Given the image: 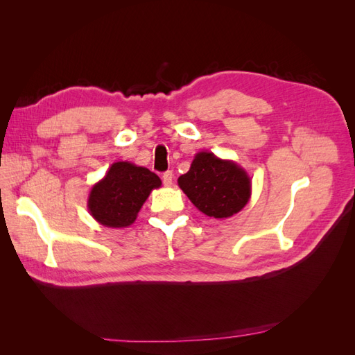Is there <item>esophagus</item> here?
I'll list each match as a JSON object with an SVG mask.
<instances>
[{"mask_svg": "<svg viewBox=\"0 0 355 355\" xmlns=\"http://www.w3.org/2000/svg\"><path fill=\"white\" fill-rule=\"evenodd\" d=\"M163 184H164V187L173 185V173H171V171H166V173L163 175Z\"/></svg>", "mask_w": 355, "mask_h": 355, "instance_id": "esophagus-1", "label": "esophagus"}]
</instances>
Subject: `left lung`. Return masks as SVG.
I'll return each instance as SVG.
<instances>
[{
	"label": "left lung",
	"mask_w": 355,
	"mask_h": 355,
	"mask_svg": "<svg viewBox=\"0 0 355 355\" xmlns=\"http://www.w3.org/2000/svg\"><path fill=\"white\" fill-rule=\"evenodd\" d=\"M178 185L201 213L214 219L237 214L252 196L247 171L234 161L209 151L196 154L188 173L178 179Z\"/></svg>",
	"instance_id": "left-lung-1"
}]
</instances>
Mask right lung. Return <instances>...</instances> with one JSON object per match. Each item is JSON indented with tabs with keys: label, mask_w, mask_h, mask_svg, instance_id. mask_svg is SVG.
Returning a JSON list of instances; mask_svg holds the SVG:
<instances>
[{
	"label": "right lung",
	"mask_w": 355,
	"mask_h": 355,
	"mask_svg": "<svg viewBox=\"0 0 355 355\" xmlns=\"http://www.w3.org/2000/svg\"><path fill=\"white\" fill-rule=\"evenodd\" d=\"M159 187L161 179L151 170L128 161H116L103 179L92 187L87 207L94 220L103 227H130L151 191Z\"/></svg>",
	"instance_id": "right-lung-1"
}]
</instances>
